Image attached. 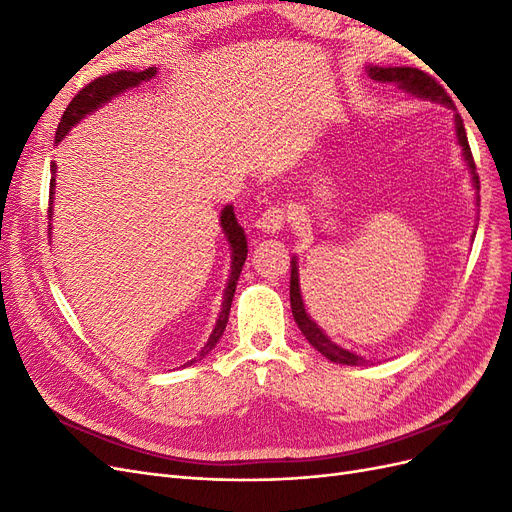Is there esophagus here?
Instances as JSON below:
<instances>
[{"label":"esophagus","instance_id":"esophagus-1","mask_svg":"<svg viewBox=\"0 0 512 512\" xmlns=\"http://www.w3.org/2000/svg\"><path fill=\"white\" fill-rule=\"evenodd\" d=\"M284 220H286V213L284 209H267L265 213L260 215L258 222H256V228L260 232H265V235H277L284 228Z\"/></svg>","mask_w":512,"mask_h":512}]
</instances>
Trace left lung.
Segmentation results:
<instances>
[{"mask_svg":"<svg viewBox=\"0 0 512 512\" xmlns=\"http://www.w3.org/2000/svg\"><path fill=\"white\" fill-rule=\"evenodd\" d=\"M365 72L369 79H374L376 83H391L397 89L406 91V94L414 96V98H421V100H429V102H436L442 104L446 108H451L453 117H455V136H457V145L461 147V156L463 162H466L468 170H470V177H472V188L478 192L480 190V183H478V175H476V166H474V158H472V151L468 145V136H466V128H463V121L457 113V108L453 104V100L446 96V91L431 79L429 74H425L423 70L418 68H406V66H365ZM476 205H478V198H476ZM476 235V232H474ZM290 307H292V316L294 322H297V327L301 329V333L305 335V339L309 344H312L322 356H327L329 361L339 363V365H365L367 361L363 356L354 354L342 346H337L333 339L324 333L318 324L312 320V316L307 314L305 309V301H303V294H301V284H299V258L292 256L290 258Z\"/></svg>","mask_w":512,"mask_h":512,"instance_id":"left-lung-1","label":"left lung"}]
</instances>
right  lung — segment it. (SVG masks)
<instances>
[{
    "mask_svg": "<svg viewBox=\"0 0 512 512\" xmlns=\"http://www.w3.org/2000/svg\"><path fill=\"white\" fill-rule=\"evenodd\" d=\"M158 74L156 68H149L143 72H128V70H121V72H113V74H104L100 79H96L94 83H89L85 89H81L79 94L74 96V100L68 104L64 117L59 121V128L55 132V147L64 141V138L70 134V130L76 126V123H81V119H85L87 115L96 113L98 108H102L104 104H108L111 100L119 98L121 94H126L128 89L143 85L147 81H151L153 76ZM55 173H57V164L51 162V207H49V218H53V196H55ZM53 230V224H49ZM220 226L224 237L230 245V275H228V282L224 288V299H222V309H220V316L215 320V327L207 339L205 348L198 352V359H192L188 365H192L194 361L205 359V356L218 346L220 337L226 331V322H228V314H230V305H232V297H235V290H237V282H239V275L241 269L245 265V258H247V237H245V230L239 226L237 218H235V209L232 205H226L222 209L220 215ZM51 237V232H49Z\"/></svg>",
    "mask_w": 512,
    "mask_h": 512,
    "instance_id": "add662e5",
    "label": "right lung"
}]
</instances>
